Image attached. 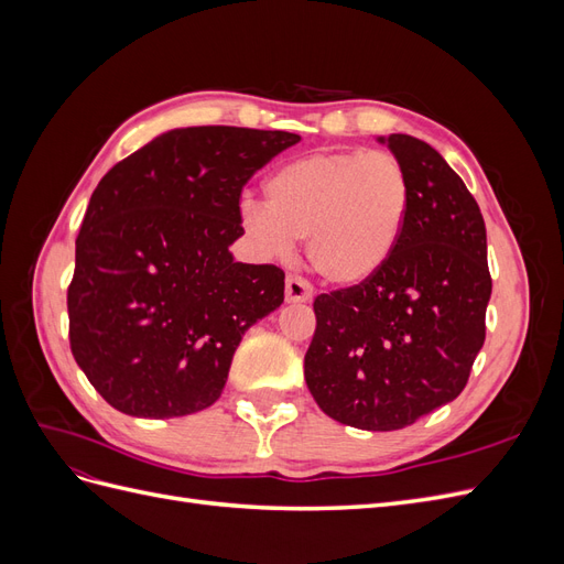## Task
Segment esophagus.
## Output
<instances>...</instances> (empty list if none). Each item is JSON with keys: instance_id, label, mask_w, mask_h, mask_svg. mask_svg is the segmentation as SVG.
<instances>
[{"instance_id": "34e87169", "label": "esophagus", "mask_w": 564, "mask_h": 564, "mask_svg": "<svg viewBox=\"0 0 564 564\" xmlns=\"http://www.w3.org/2000/svg\"><path fill=\"white\" fill-rule=\"evenodd\" d=\"M286 303H308L313 299V289L299 275H289L284 282Z\"/></svg>"}]
</instances>
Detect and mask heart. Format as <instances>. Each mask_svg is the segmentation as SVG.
<instances>
[{"mask_svg": "<svg viewBox=\"0 0 564 564\" xmlns=\"http://www.w3.org/2000/svg\"><path fill=\"white\" fill-rule=\"evenodd\" d=\"M409 199L404 166L388 152H313L272 172L268 204H240V226L270 259H286L296 240H308L324 280L357 286L398 251Z\"/></svg>", "mask_w": 564, "mask_h": 564, "instance_id": "heart-1", "label": "heart"}]
</instances>
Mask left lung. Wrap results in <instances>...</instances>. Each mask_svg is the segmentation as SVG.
<instances>
[{
    "label": "left lung",
    "instance_id": "1",
    "mask_svg": "<svg viewBox=\"0 0 564 564\" xmlns=\"http://www.w3.org/2000/svg\"><path fill=\"white\" fill-rule=\"evenodd\" d=\"M409 178L398 251L369 282L319 294L303 373L327 416L400 431L466 388L491 296L485 218L466 183L414 135H379Z\"/></svg>",
    "mask_w": 564,
    "mask_h": 564
}]
</instances>
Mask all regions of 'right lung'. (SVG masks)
Here are the masks:
<instances>
[{"label":"right lung","instance_id":"right-lung-1","mask_svg":"<svg viewBox=\"0 0 564 564\" xmlns=\"http://www.w3.org/2000/svg\"><path fill=\"white\" fill-rule=\"evenodd\" d=\"M299 133L187 127L100 178L75 242L70 348L117 412L174 419L212 406L245 332L284 301L278 265L237 263L245 183Z\"/></svg>","mask_w":564,"mask_h":564}]
</instances>
